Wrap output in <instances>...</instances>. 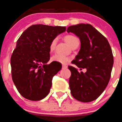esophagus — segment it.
Segmentation results:
<instances>
[{"label": "esophagus", "instance_id": "1", "mask_svg": "<svg viewBox=\"0 0 122 122\" xmlns=\"http://www.w3.org/2000/svg\"><path fill=\"white\" fill-rule=\"evenodd\" d=\"M67 67H68V66H67V65H62V68L65 69V68H66Z\"/></svg>", "mask_w": 122, "mask_h": 122}]
</instances>
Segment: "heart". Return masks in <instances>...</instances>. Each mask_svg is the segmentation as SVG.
<instances>
[{
    "label": "heart",
    "instance_id": "obj_1",
    "mask_svg": "<svg viewBox=\"0 0 122 122\" xmlns=\"http://www.w3.org/2000/svg\"><path fill=\"white\" fill-rule=\"evenodd\" d=\"M63 39L70 46L71 48H72L74 45H76V44L79 43V39L77 37L75 36H73L71 35H67L63 37ZM57 38H54L51 41L50 44L49 46V49L50 52H53L54 51L55 48H56V45H57ZM52 62H59L60 63H65L68 61V58L65 57L63 56H59L58 54L54 55L51 59Z\"/></svg>",
    "mask_w": 122,
    "mask_h": 122
}]
</instances>
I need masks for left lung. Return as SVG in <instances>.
Here are the masks:
<instances>
[{
  "instance_id": "1",
  "label": "left lung",
  "mask_w": 122,
  "mask_h": 122,
  "mask_svg": "<svg viewBox=\"0 0 122 122\" xmlns=\"http://www.w3.org/2000/svg\"><path fill=\"white\" fill-rule=\"evenodd\" d=\"M67 32L74 33L81 41V49L72 62L81 70H87L86 73L79 72L68 66L71 93L78 101L90 102L100 97L110 80L114 63L111 48L106 38L89 24L70 26Z\"/></svg>"
}]
</instances>
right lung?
<instances>
[{
  "label": "right lung",
  "instance_id": "obj_1",
  "mask_svg": "<svg viewBox=\"0 0 122 122\" xmlns=\"http://www.w3.org/2000/svg\"><path fill=\"white\" fill-rule=\"evenodd\" d=\"M66 30L65 27L32 25L22 33L11 57L12 79L25 98L39 101L49 93L52 80L62 68L50 59L49 46L54 38Z\"/></svg>",
  "mask_w": 122,
  "mask_h": 122
}]
</instances>
